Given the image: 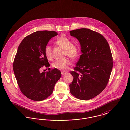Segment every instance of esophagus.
Returning <instances> with one entry per match:
<instances>
[{
  "mask_svg": "<svg viewBox=\"0 0 130 130\" xmlns=\"http://www.w3.org/2000/svg\"><path fill=\"white\" fill-rule=\"evenodd\" d=\"M67 73L66 72H62L61 74H62V75H64L65 74H66Z\"/></svg>",
  "mask_w": 130,
  "mask_h": 130,
  "instance_id": "esophagus-1",
  "label": "esophagus"
}]
</instances>
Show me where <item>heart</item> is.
Wrapping results in <instances>:
<instances>
[{
	"instance_id": "1",
	"label": "heart",
	"mask_w": 130,
	"mask_h": 130,
	"mask_svg": "<svg viewBox=\"0 0 130 130\" xmlns=\"http://www.w3.org/2000/svg\"><path fill=\"white\" fill-rule=\"evenodd\" d=\"M56 44L65 50L66 56L72 59L76 58L80 54L79 48L75 45H73L72 41L67 37L61 36L56 41ZM45 54L48 59L52 58V49L50 46H46L44 50ZM71 62L68 58L58 59L52 64L53 68L62 71L67 70Z\"/></svg>"
}]
</instances>
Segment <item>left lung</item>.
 I'll return each mask as SVG.
<instances>
[{
  "label": "left lung",
  "mask_w": 130,
  "mask_h": 130,
  "mask_svg": "<svg viewBox=\"0 0 130 130\" xmlns=\"http://www.w3.org/2000/svg\"><path fill=\"white\" fill-rule=\"evenodd\" d=\"M78 39L82 55L70 72L74 77L71 93L81 100H88L101 93L107 86L113 67L111 51L102 35L86 28L70 31Z\"/></svg>",
  "instance_id": "1"
}]
</instances>
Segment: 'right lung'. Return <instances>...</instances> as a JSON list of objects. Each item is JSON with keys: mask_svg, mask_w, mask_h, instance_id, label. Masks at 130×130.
<instances>
[{"mask_svg": "<svg viewBox=\"0 0 130 130\" xmlns=\"http://www.w3.org/2000/svg\"><path fill=\"white\" fill-rule=\"evenodd\" d=\"M57 35L54 31H37L26 37L19 45L13 72L21 92L31 100L41 101L49 97L61 76V72L55 68L40 72L44 65L50 66L44 50L51 38Z\"/></svg>", "mask_w": 130, "mask_h": 130, "instance_id": "right-lung-1", "label": "right lung"}]
</instances>
